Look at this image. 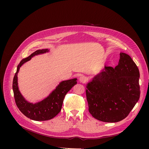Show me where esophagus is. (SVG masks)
<instances>
[{"label": "esophagus", "instance_id": "obj_1", "mask_svg": "<svg viewBox=\"0 0 149 149\" xmlns=\"http://www.w3.org/2000/svg\"><path fill=\"white\" fill-rule=\"evenodd\" d=\"M79 81H80V82L81 83H85L86 82V81H87L86 77L83 76V75H81V76L79 78Z\"/></svg>", "mask_w": 149, "mask_h": 149}]
</instances>
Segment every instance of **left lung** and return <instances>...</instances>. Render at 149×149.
<instances>
[{
    "instance_id": "left-lung-1",
    "label": "left lung",
    "mask_w": 149,
    "mask_h": 149,
    "mask_svg": "<svg viewBox=\"0 0 149 149\" xmlns=\"http://www.w3.org/2000/svg\"><path fill=\"white\" fill-rule=\"evenodd\" d=\"M139 69L128 54L120 53L115 68L104 66L86 84L89 111L98 120L118 122L126 118L139 99Z\"/></svg>"
}]
</instances>
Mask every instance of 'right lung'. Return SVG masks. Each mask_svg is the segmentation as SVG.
<instances>
[{"label": "right lung", "mask_w": 149, "mask_h": 149, "mask_svg": "<svg viewBox=\"0 0 149 149\" xmlns=\"http://www.w3.org/2000/svg\"><path fill=\"white\" fill-rule=\"evenodd\" d=\"M48 52V49L37 50L29 57L23 59L17 66L13 81L14 97L17 107L23 115L34 121H46L56 116L61 111L66 94L77 83V79L62 81L46 98L34 104L28 102L25 99L18 87L17 74L20 68L35 56Z\"/></svg>", "instance_id": "obj_1"}]
</instances>
